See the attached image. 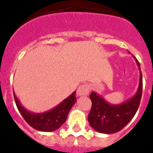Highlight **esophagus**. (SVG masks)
Masks as SVG:
<instances>
[{"label": "esophagus", "instance_id": "1", "mask_svg": "<svg viewBox=\"0 0 153 153\" xmlns=\"http://www.w3.org/2000/svg\"><path fill=\"white\" fill-rule=\"evenodd\" d=\"M89 93V85L88 83H83L78 88L77 95L79 97L86 96Z\"/></svg>", "mask_w": 153, "mask_h": 153}]
</instances>
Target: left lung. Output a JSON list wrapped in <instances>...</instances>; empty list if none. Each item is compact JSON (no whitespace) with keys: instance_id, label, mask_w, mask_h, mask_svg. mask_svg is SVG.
<instances>
[{"instance_id":"obj_1","label":"left lung","mask_w":153,"mask_h":153,"mask_svg":"<svg viewBox=\"0 0 153 153\" xmlns=\"http://www.w3.org/2000/svg\"><path fill=\"white\" fill-rule=\"evenodd\" d=\"M134 58L140 71L139 84L134 96L121 104L113 105L107 102L102 97L95 92H92L90 94L92 108L88 120L90 125L96 131L102 134H114L119 132L128 125L137 112L143 92V76L140 64L135 57Z\"/></svg>"}]
</instances>
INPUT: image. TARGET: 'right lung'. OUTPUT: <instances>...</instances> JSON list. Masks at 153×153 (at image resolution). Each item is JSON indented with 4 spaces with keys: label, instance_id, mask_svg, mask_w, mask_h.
Wrapping results in <instances>:
<instances>
[{
    "label": "right lung",
    "instance_id": "obj_1",
    "mask_svg": "<svg viewBox=\"0 0 153 153\" xmlns=\"http://www.w3.org/2000/svg\"><path fill=\"white\" fill-rule=\"evenodd\" d=\"M75 93L76 92L74 91L53 109L43 113L29 111L22 106L15 93L14 97L19 111L28 125L38 131L51 132L56 130L65 122L70 109L76 102Z\"/></svg>",
    "mask_w": 153,
    "mask_h": 153
}]
</instances>
